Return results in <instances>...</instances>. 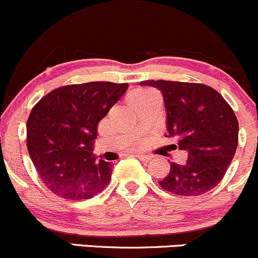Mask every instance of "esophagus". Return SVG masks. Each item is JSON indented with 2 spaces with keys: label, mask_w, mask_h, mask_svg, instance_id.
<instances>
[{
  "label": "esophagus",
  "mask_w": 258,
  "mask_h": 258,
  "mask_svg": "<svg viewBox=\"0 0 258 258\" xmlns=\"http://www.w3.org/2000/svg\"><path fill=\"white\" fill-rule=\"evenodd\" d=\"M135 156H136L138 159H141V161H145V162H148L152 159L151 156H147V154H143V153H136Z\"/></svg>",
  "instance_id": "34e87169"
}]
</instances>
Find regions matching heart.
<instances>
[{
  "mask_svg": "<svg viewBox=\"0 0 258 258\" xmlns=\"http://www.w3.org/2000/svg\"><path fill=\"white\" fill-rule=\"evenodd\" d=\"M153 95H156V93H154L153 90H151V89H137V90L132 91V93L130 94L128 101L130 104L134 106V105L146 101V100H148L151 96H153Z\"/></svg>",
  "mask_w": 258,
  "mask_h": 258,
  "instance_id": "obj_1",
  "label": "heart"
}]
</instances>
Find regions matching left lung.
<instances>
[{"label":"left lung","instance_id":"8db88e82","mask_svg":"<svg viewBox=\"0 0 258 258\" xmlns=\"http://www.w3.org/2000/svg\"><path fill=\"white\" fill-rule=\"evenodd\" d=\"M162 93L167 116V137L188 152L185 164L170 162L158 181L164 190L181 197L202 195L224 178L237 148L238 122L224 97L203 84L147 80Z\"/></svg>","mask_w":258,"mask_h":258}]
</instances>
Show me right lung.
<instances>
[{
  "label": "right lung",
  "mask_w": 258,
  "mask_h": 258,
  "mask_svg": "<svg viewBox=\"0 0 258 258\" xmlns=\"http://www.w3.org/2000/svg\"><path fill=\"white\" fill-rule=\"evenodd\" d=\"M127 84L91 81L55 89L27 121V148L43 183L58 197L90 199L106 188L113 164L94 156L97 124Z\"/></svg>",
  "instance_id": "right-lung-1"
}]
</instances>
